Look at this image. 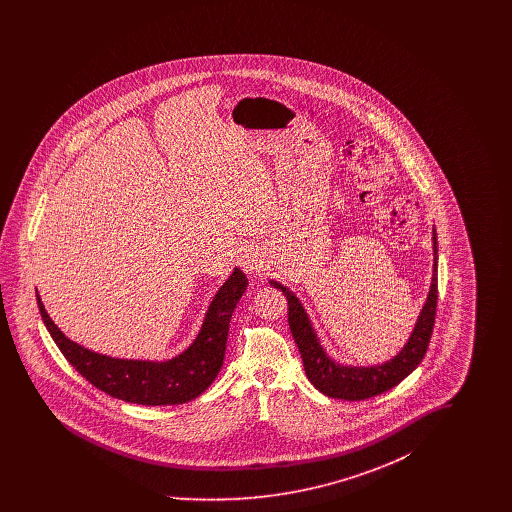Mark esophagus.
Masks as SVG:
<instances>
[{
    "instance_id": "34e87169",
    "label": "esophagus",
    "mask_w": 512,
    "mask_h": 512,
    "mask_svg": "<svg viewBox=\"0 0 512 512\" xmlns=\"http://www.w3.org/2000/svg\"><path fill=\"white\" fill-rule=\"evenodd\" d=\"M236 257H238V265L244 268L247 274H255V272H259L261 267H263L261 253L257 251L255 245H242V247L238 249Z\"/></svg>"
}]
</instances>
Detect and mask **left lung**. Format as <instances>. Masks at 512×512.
Masks as SVG:
<instances>
[{
  "instance_id": "obj_1",
  "label": "left lung",
  "mask_w": 512,
  "mask_h": 512,
  "mask_svg": "<svg viewBox=\"0 0 512 512\" xmlns=\"http://www.w3.org/2000/svg\"><path fill=\"white\" fill-rule=\"evenodd\" d=\"M434 272L432 284L426 297V303L416 318L413 332L403 349L382 365L353 366L341 365L332 359L322 347L315 326L301 305L299 297L286 288L284 284L270 280V286L280 290L288 299V324L292 330L293 340L299 347L305 374L309 382L328 397L345 399V401H361L384 391L395 388L401 380H405L416 366L422 363L430 336L434 330L436 307H438V236L434 230Z\"/></svg>"
}]
</instances>
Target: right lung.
I'll use <instances>...</instances> for the list:
<instances>
[{
	"label": "right lung",
	"mask_w": 512,
	"mask_h": 512,
	"mask_svg": "<svg viewBox=\"0 0 512 512\" xmlns=\"http://www.w3.org/2000/svg\"><path fill=\"white\" fill-rule=\"evenodd\" d=\"M245 288L247 278L244 272L234 268L219 292L215 293L192 345L169 361L117 359L86 349L84 345L69 340L57 328L38 292L36 299L51 338L65 359L92 386L126 403L159 407L192 401L213 384L224 361L230 318Z\"/></svg>",
	"instance_id": "right-lung-1"
}]
</instances>
